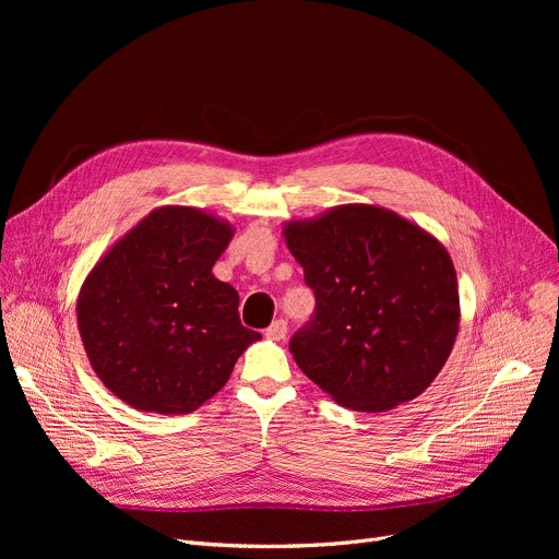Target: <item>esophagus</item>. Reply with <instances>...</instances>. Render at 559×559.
<instances>
[{"instance_id": "1", "label": "esophagus", "mask_w": 559, "mask_h": 559, "mask_svg": "<svg viewBox=\"0 0 559 559\" xmlns=\"http://www.w3.org/2000/svg\"><path fill=\"white\" fill-rule=\"evenodd\" d=\"M264 335H267L270 340H274V342H281V340H285V335H287V321L285 319H276V321H272V326L264 331Z\"/></svg>"}]
</instances>
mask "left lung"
Wrapping results in <instances>:
<instances>
[{
  "label": "left lung",
  "mask_w": 559,
  "mask_h": 559,
  "mask_svg": "<svg viewBox=\"0 0 559 559\" xmlns=\"http://www.w3.org/2000/svg\"><path fill=\"white\" fill-rule=\"evenodd\" d=\"M283 238L317 299L314 319L289 342L301 371L358 413H388L424 394L460 331L447 247L371 203L289 219Z\"/></svg>",
  "instance_id": "obj_1"
}]
</instances>
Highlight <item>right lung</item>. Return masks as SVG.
<instances>
[{
    "label": "right lung",
    "mask_w": 559,
    "mask_h": 559,
    "mask_svg": "<svg viewBox=\"0 0 559 559\" xmlns=\"http://www.w3.org/2000/svg\"><path fill=\"white\" fill-rule=\"evenodd\" d=\"M235 226L194 205H160L87 272L79 335L102 383L140 413L188 415L213 399L260 333L213 264Z\"/></svg>",
    "instance_id": "obj_1"
}]
</instances>
